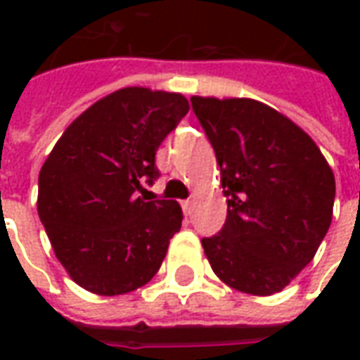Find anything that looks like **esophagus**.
Returning a JSON list of instances; mask_svg holds the SVG:
<instances>
[{"label": "esophagus", "instance_id": "1", "mask_svg": "<svg viewBox=\"0 0 360 360\" xmlns=\"http://www.w3.org/2000/svg\"><path fill=\"white\" fill-rule=\"evenodd\" d=\"M181 206H183V212H185V214H191V212H193V200H191V198H187V200H183V202H181Z\"/></svg>", "mask_w": 360, "mask_h": 360}]
</instances>
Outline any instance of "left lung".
I'll return each mask as SVG.
<instances>
[{"label":"left lung","mask_w":360,"mask_h":360,"mask_svg":"<svg viewBox=\"0 0 360 360\" xmlns=\"http://www.w3.org/2000/svg\"><path fill=\"white\" fill-rule=\"evenodd\" d=\"M214 146L227 219L202 239L212 270L243 293L274 295L316 255L332 224L335 179L316 142L252 98H191Z\"/></svg>","instance_id":"1"}]
</instances>
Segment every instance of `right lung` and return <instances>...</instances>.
Listing matches in <instances>:
<instances>
[{
	"mask_svg": "<svg viewBox=\"0 0 360 360\" xmlns=\"http://www.w3.org/2000/svg\"><path fill=\"white\" fill-rule=\"evenodd\" d=\"M177 92L127 86L82 111L38 175V216L77 285L113 297L156 276L181 229L175 200H144L141 179L158 177V146L187 115Z\"/></svg>",
	"mask_w": 360,
	"mask_h": 360,
	"instance_id": "1",
	"label": "right lung"
}]
</instances>
